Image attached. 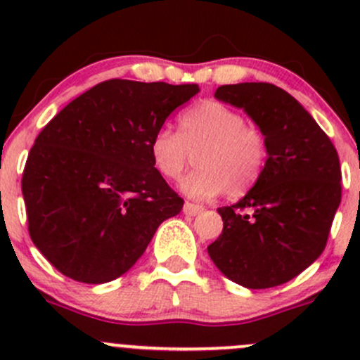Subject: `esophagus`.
<instances>
[{"label":"esophagus","mask_w":360,"mask_h":360,"mask_svg":"<svg viewBox=\"0 0 360 360\" xmlns=\"http://www.w3.org/2000/svg\"><path fill=\"white\" fill-rule=\"evenodd\" d=\"M202 210H203V207L197 205V203L184 202V205H183V212L186 214V216H197V214L202 212Z\"/></svg>","instance_id":"34e87169"}]
</instances>
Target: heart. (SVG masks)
<instances>
[{
	"instance_id": "1",
	"label": "heart",
	"mask_w": 360,
	"mask_h": 360,
	"mask_svg": "<svg viewBox=\"0 0 360 360\" xmlns=\"http://www.w3.org/2000/svg\"><path fill=\"white\" fill-rule=\"evenodd\" d=\"M195 155L198 169L181 181V191L197 200L224 193L244 197L256 186L268 155L266 137L244 115L216 101L183 112L179 132L160 127L150 141L151 163L165 179H177Z\"/></svg>"
}]
</instances>
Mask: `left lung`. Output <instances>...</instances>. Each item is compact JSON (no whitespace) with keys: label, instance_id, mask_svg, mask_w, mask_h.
Segmentation results:
<instances>
[{"label":"left lung","instance_id":"8db88e82","mask_svg":"<svg viewBox=\"0 0 360 360\" xmlns=\"http://www.w3.org/2000/svg\"><path fill=\"white\" fill-rule=\"evenodd\" d=\"M217 101L240 108L264 134L256 186L221 207L223 231L207 248L221 274L248 289L289 282L322 254L341 202L336 148L311 115L271 83L223 85Z\"/></svg>","mask_w":360,"mask_h":360}]
</instances>
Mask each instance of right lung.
<instances>
[{"mask_svg": "<svg viewBox=\"0 0 360 360\" xmlns=\"http://www.w3.org/2000/svg\"><path fill=\"white\" fill-rule=\"evenodd\" d=\"M198 85L108 79L57 112L22 174L29 235L63 275L118 278L143 256L183 198L151 163L150 141Z\"/></svg>", "mask_w": 360, "mask_h": 360, "instance_id": "1", "label": "right lung"}]
</instances>
